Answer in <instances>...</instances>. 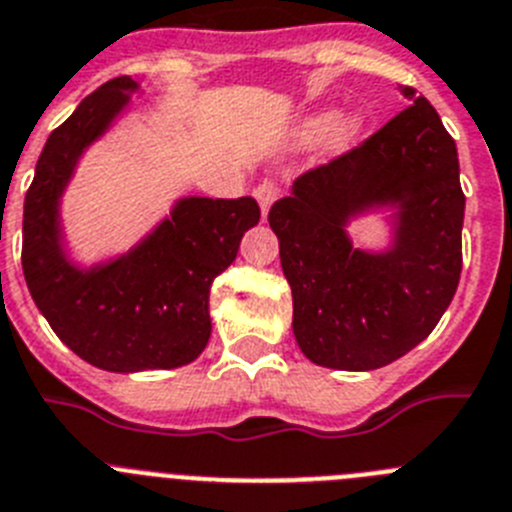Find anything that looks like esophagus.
<instances>
[{"mask_svg": "<svg viewBox=\"0 0 512 512\" xmlns=\"http://www.w3.org/2000/svg\"><path fill=\"white\" fill-rule=\"evenodd\" d=\"M278 183L275 181H270V178H267V181H262L260 186L255 188V199L260 201V209H262V216H267V209H270V206H273V201L278 199Z\"/></svg>", "mask_w": 512, "mask_h": 512, "instance_id": "34e87169", "label": "esophagus"}]
</instances>
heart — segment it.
Instances as JSON below:
<instances>
[{
    "label": "heart",
    "instance_id": "1",
    "mask_svg": "<svg viewBox=\"0 0 512 512\" xmlns=\"http://www.w3.org/2000/svg\"><path fill=\"white\" fill-rule=\"evenodd\" d=\"M326 127V135H329L331 145L334 147H347L349 142L357 137L359 127H362V119H359V114L354 112H344L339 114V117L331 119L329 124H326V119H313L311 124H308V132H321Z\"/></svg>",
    "mask_w": 512,
    "mask_h": 512
}]
</instances>
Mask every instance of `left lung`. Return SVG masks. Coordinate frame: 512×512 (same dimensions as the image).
Wrapping results in <instances>:
<instances>
[{
  "label": "left lung",
  "instance_id": "8db88e82",
  "mask_svg": "<svg viewBox=\"0 0 512 512\" xmlns=\"http://www.w3.org/2000/svg\"><path fill=\"white\" fill-rule=\"evenodd\" d=\"M400 91L411 107L301 173L267 214L298 347L331 370H377L411 352L439 324L462 273L457 145L416 89ZM380 203L401 206L399 232L393 251L370 256L351 247L343 224Z\"/></svg>",
  "mask_w": 512,
  "mask_h": 512
}]
</instances>
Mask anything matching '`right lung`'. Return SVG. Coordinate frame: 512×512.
I'll return each instance as SVG.
<instances>
[{
    "mask_svg": "<svg viewBox=\"0 0 512 512\" xmlns=\"http://www.w3.org/2000/svg\"><path fill=\"white\" fill-rule=\"evenodd\" d=\"M137 84L117 76L50 132L22 214V270L50 329L81 359L109 372L170 370L193 362L211 336L209 293L260 222L242 199H183L140 247L104 267L63 257L58 199L78 155L107 130Z\"/></svg>",
    "mask_w": 512,
    "mask_h": 512,
    "instance_id": "obj_1",
    "label": "right lung"
}]
</instances>
